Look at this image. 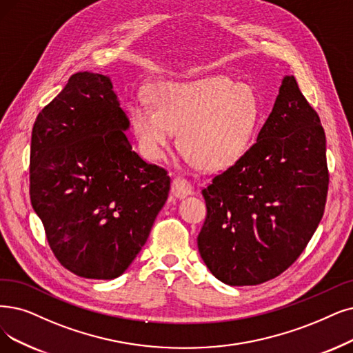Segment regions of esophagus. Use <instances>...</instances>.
I'll return each instance as SVG.
<instances>
[{
  "label": "esophagus",
  "instance_id": "1",
  "mask_svg": "<svg viewBox=\"0 0 353 353\" xmlns=\"http://www.w3.org/2000/svg\"><path fill=\"white\" fill-rule=\"evenodd\" d=\"M171 192H172L174 196H176V199H184V196H187V195H190V194L192 192L191 182L187 181L185 178L176 176V178L172 181Z\"/></svg>",
  "mask_w": 353,
  "mask_h": 353
}]
</instances>
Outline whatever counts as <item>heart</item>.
Listing matches in <instances>:
<instances>
[{"label":"heart","mask_w":353,"mask_h":353,"mask_svg":"<svg viewBox=\"0 0 353 353\" xmlns=\"http://www.w3.org/2000/svg\"><path fill=\"white\" fill-rule=\"evenodd\" d=\"M150 103L133 101L129 117L140 152L163 158L178 129V148L204 171L233 166L249 150L261 120L255 88L223 75L185 82H158Z\"/></svg>","instance_id":"obj_1"}]
</instances>
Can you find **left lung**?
<instances>
[{
  "mask_svg": "<svg viewBox=\"0 0 353 353\" xmlns=\"http://www.w3.org/2000/svg\"><path fill=\"white\" fill-rule=\"evenodd\" d=\"M326 136L294 77L245 157L204 188L200 255L221 283L258 285L290 268L323 217Z\"/></svg>",
  "mask_w": 353,
  "mask_h": 353,
  "instance_id": "8db88e82",
  "label": "left lung"
}]
</instances>
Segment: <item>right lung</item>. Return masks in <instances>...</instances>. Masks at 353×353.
<instances>
[{
    "instance_id": "obj_1",
    "label": "right lung",
    "mask_w": 353,
    "mask_h": 353,
    "mask_svg": "<svg viewBox=\"0 0 353 353\" xmlns=\"http://www.w3.org/2000/svg\"><path fill=\"white\" fill-rule=\"evenodd\" d=\"M110 77L78 72L39 112L30 200L52 252L90 279L120 276L146 243L171 178L132 150Z\"/></svg>"
}]
</instances>
